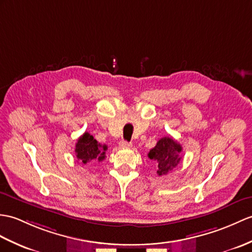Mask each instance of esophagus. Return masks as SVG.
<instances>
[{
    "label": "esophagus",
    "instance_id": "34e87169",
    "mask_svg": "<svg viewBox=\"0 0 252 252\" xmlns=\"http://www.w3.org/2000/svg\"><path fill=\"white\" fill-rule=\"evenodd\" d=\"M119 145H120V147H122V148H130L132 146V144L126 142V140H121Z\"/></svg>",
    "mask_w": 252,
    "mask_h": 252
}]
</instances>
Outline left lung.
<instances>
[{
	"label": "left lung",
	"instance_id": "left-lung-1",
	"mask_svg": "<svg viewBox=\"0 0 252 252\" xmlns=\"http://www.w3.org/2000/svg\"><path fill=\"white\" fill-rule=\"evenodd\" d=\"M183 147L172 137H162L157 145L149 151L148 158L157 163L159 176L166 175L176 166L181 160L180 153Z\"/></svg>",
	"mask_w": 252,
	"mask_h": 252
}]
</instances>
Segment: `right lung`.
<instances>
[{
	"instance_id": "obj_1",
	"label": "right lung",
	"mask_w": 252,
	"mask_h": 252,
	"mask_svg": "<svg viewBox=\"0 0 252 252\" xmlns=\"http://www.w3.org/2000/svg\"><path fill=\"white\" fill-rule=\"evenodd\" d=\"M107 150L106 145H101L97 140L93 138L91 134L85 132L76 143L75 154L77 161L87 164L89 162L98 161L105 159V151Z\"/></svg>"
}]
</instances>
